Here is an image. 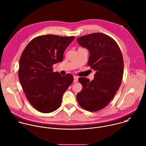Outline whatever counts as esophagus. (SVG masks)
Returning <instances> with one entry per match:
<instances>
[{
  "label": "esophagus",
  "instance_id": "34e87169",
  "mask_svg": "<svg viewBox=\"0 0 146 146\" xmlns=\"http://www.w3.org/2000/svg\"><path fill=\"white\" fill-rule=\"evenodd\" d=\"M78 77L77 76H74V82H78Z\"/></svg>",
  "mask_w": 146,
  "mask_h": 146
}]
</instances>
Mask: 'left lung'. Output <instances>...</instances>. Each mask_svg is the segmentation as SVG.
I'll use <instances>...</instances> for the list:
<instances>
[{
  "mask_svg": "<svg viewBox=\"0 0 146 146\" xmlns=\"http://www.w3.org/2000/svg\"><path fill=\"white\" fill-rule=\"evenodd\" d=\"M77 41L89 50L88 65L96 71L91 81L86 77L78 78L82 89L77 100L84 110L96 112L110 103L120 86L124 72L122 53L116 41L103 33L86 35Z\"/></svg>",
  "mask_w": 146,
  "mask_h": 146,
  "instance_id": "1",
  "label": "left lung"
}]
</instances>
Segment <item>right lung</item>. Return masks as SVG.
Returning a JSON list of instances; mask_svg holds the SVG:
<instances>
[{
  "label": "right lung",
  "mask_w": 146,
  "mask_h": 146,
  "mask_svg": "<svg viewBox=\"0 0 146 146\" xmlns=\"http://www.w3.org/2000/svg\"><path fill=\"white\" fill-rule=\"evenodd\" d=\"M74 39V36L40 35L33 39L22 53L19 81L27 100L40 112L57 110L63 94L73 81L72 74L53 72L52 66L62 61L65 50Z\"/></svg>",
  "instance_id": "1"
}]
</instances>
